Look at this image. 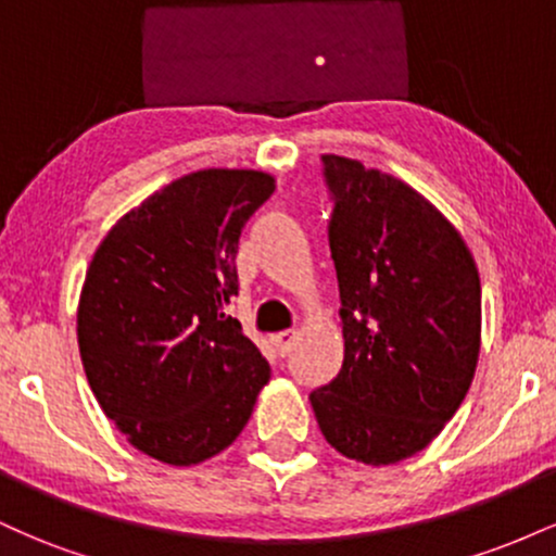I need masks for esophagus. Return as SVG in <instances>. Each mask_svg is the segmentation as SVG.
Masks as SVG:
<instances>
[{
    "label": "esophagus",
    "instance_id": "obj_1",
    "mask_svg": "<svg viewBox=\"0 0 556 556\" xmlns=\"http://www.w3.org/2000/svg\"><path fill=\"white\" fill-rule=\"evenodd\" d=\"M292 344H295V331H279V334H274V348H277V353L282 358L290 353Z\"/></svg>",
    "mask_w": 556,
    "mask_h": 556
}]
</instances>
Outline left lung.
Masks as SVG:
<instances>
[{"instance_id":"obj_1","label":"left lung","mask_w":556,"mask_h":556,"mask_svg":"<svg viewBox=\"0 0 556 556\" xmlns=\"http://www.w3.org/2000/svg\"><path fill=\"white\" fill-rule=\"evenodd\" d=\"M344 361L311 392L350 460L416 455L455 416L481 350V279L455 227L397 177L324 154Z\"/></svg>"}]
</instances>
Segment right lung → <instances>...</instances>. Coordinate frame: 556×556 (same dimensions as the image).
Returning a JSON list of instances; mask_svg holds the SVG:
<instances>
[{"label": "right lung", "instance_id": "right-lung-1", "mask_svg": "<svg viewBox=\"0 0 556 556\" xmlns=\"http://www.w3.org/2000/svg\"><path fill=\"white\" fill-rule=\"evenodd\" d=\"M274 193L253 169H201L127 212L96 248L78 348L106 418L143 455L195 465L251 418L271 368L227 314L238 242Z\"/></svg>", "mask_w": 556, "mask_h": 556}]
</instances>
